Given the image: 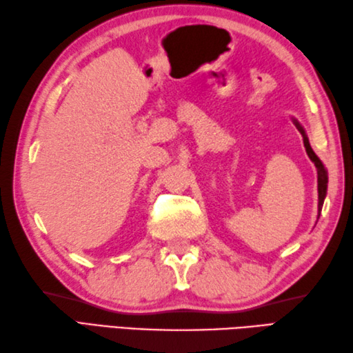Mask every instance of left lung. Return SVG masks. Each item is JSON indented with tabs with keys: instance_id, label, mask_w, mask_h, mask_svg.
<instances>
[{
	"instance_id": "1",
	"label": "left lung",
	"mask_w": 353,
	"mask_h": 353,
	"mask_svg": "<svg viewBox=\"0 0 353 353\" xmlns=\"http://www.w3.org/2000/svg\"><path fill=\"white\" fill-rule=\"evenodd\" d=\"M292 123L296 125V128L300 131V134L303 135V145L306 149V154L307 157L311 158V161L315 164V168H317V189H319V214H317V221L320 218V213H321V207L323 203H325V198H326V193H327V170L325 168V164L321 163L320 158L315 155V152L312 150L311 145H309V139L305 132V128L299 123L297 119L292 117Z\"/></svg>"
}]
</instances>
